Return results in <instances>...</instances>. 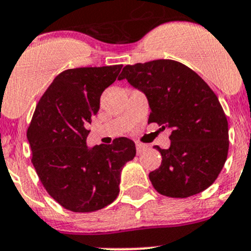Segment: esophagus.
<instances>
[{
  "instance_id": "1",
  "label": "esophagus",
  "mask_w": 251,
  "mask_h": 251,
  "mask_svg": "<svg viewBox=\"0 0 251 251\" xmlns=\"http://www.w3.org/2000/svg\"><path fill=\"white\" fill-rule=\"evenodd\" d=\"M147 149H148V147L144 146V144H137V146H136V151H137V155L143 154Z\"/></svg>"
}]
</instances>
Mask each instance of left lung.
I'll list each match as a JSON object with an SVG mask.
<instances>
[{
    "mask_svg": "<svg viewBox=\"0 0 251 251\" xmlns=\"http://www.w3.org/2000/svg\"><path fill=\"white\" fill-rule=\"evenodd\" d=\"M124 78L146 95L148 124L171 130L170 148L154 147L163 158L149 174L156 192L187 198L211 186L229 146L228 123L214 91L197 73L171 59L126 65L119 76Z\"/></svg>",
    "mask_w": 251,
    "mask_h": 251,
    "instance_id": "8db88e82",
    "label": "left lung"
}]
</instances>
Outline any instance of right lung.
Here are the masks:
<instances>
[{"label":"right lung","mask_w":251,"mask_h":251,"mask_svg":"<svg viewBox=\"0 0 251 251\" xmlns=\"http://www.w3.org/2000/svg\"><path fill=\"white\" fill-rule=\"evenodd\" d=\"M123 65L76 68L60 73L39 100L27 128L32 165L50 197L74 212L105 207L119 196L121 170L136 155L126 137L87 147L88 124L103 91Z\"/></svg>","instance_id":"right-lung-1"}]
</instances>
